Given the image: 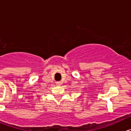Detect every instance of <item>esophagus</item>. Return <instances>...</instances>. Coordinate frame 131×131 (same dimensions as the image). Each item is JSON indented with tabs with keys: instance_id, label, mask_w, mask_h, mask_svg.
Here are the masks:
<instances>
[{
	"instance_id": "esophagus-1",
	"label": "esophagus",
	"mask_w": 131,
	"mask_h": 131,
	"mask_svg": "<svg viewBox=\"0 0 131 131\" xmlns=\"http://www.w3.org/2000/svg\"><path fill=\"white\" fill-rule=\"evenodd\" d=\"M56 83V85H57V86H60V85L62 84V82L61 81H58Z\"/></svg>"
}]
</instances>
